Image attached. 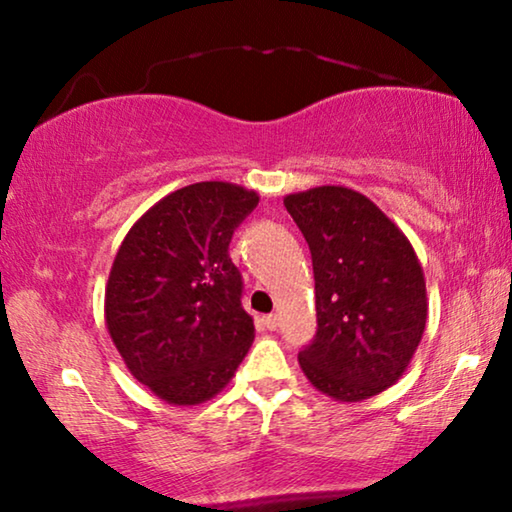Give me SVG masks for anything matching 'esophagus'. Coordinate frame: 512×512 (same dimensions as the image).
<instances>
[{
  "instance_id": "esophagus-1",
  "label": "esophagus",
  "mask_w": 512,
  "mask_h": 512,
  "mask_svg": "<svg viewBox=\"0 0 512 512\" xmlns=\"http://www.w3.org/2000/svg\"><path fill=\"white\" fill-rule=\"evenodd\" d=\"M263 326L268 328V331H275V328L279 326V317H277V314H268V317H263Z\"/></svg>"
}]
</instances>
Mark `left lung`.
<instances>
[{
	"label": "left lung",
	"instance_id": "obj_1",
	"mask_svg": "<svg viewBox=\"0 0 512 512\" xmlns=\"http://www.w3.org/2000/svg\"><path fill=\"white\" fill-rule=\"evenodd\" d=\"M312 254L317 333L303 373L335 401H363L405 373L426 326L415 249L366 195L319 186L284 198Z\"/></svg>",
	"mask_w": 512,
	"mask_h": 512
}]
</instances>
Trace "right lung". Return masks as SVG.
Masks as SVG:
<instances>
[{"label":"right lung","mask_w":512,"mask_h":512,"mask_svg":"<svg viewBox=\"0 0 512 512\" xmlns=\"http://www.w3.org/2000/svg\"><path fill=\"white\" fill-rule=\"evenodd\" d=\"M256 205L254 191L200 181L156 202L118 249L104 293L109 335L130 373L167 403L219 394L254 342L228 247Z\"/></svg>","instance_id":"right-lung-1"}]
</instances>
